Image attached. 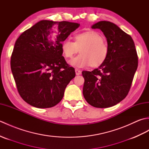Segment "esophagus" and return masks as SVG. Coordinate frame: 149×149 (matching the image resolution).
<instances>
[{
  "label": "esophagus",
  "instance_id": "obj_1",
  "mask_svg": "<svg viewBox=\"0 0 149 149\" xmlns=\"http://www.w3.org/2000/svg\"><path fill=\"white\" fill-rule=\"evenodd\" d=\"M75 74H76L77 75H81V71L80 70H79L77 68H76L75 70Z\"/></svg>",
  "mask_w": 149,
  "mask_h": 149
}]
</instances>
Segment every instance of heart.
Segmentation results:
<instances>
[{"instance_id":"b5f03b06","label":"heart","mask_w":149,"mask_h":149,"mask_svg":"<svg viewBox=\"0 0 149 149\" xmlns=\"http://www.w3.org/2000/svg\"><path fill=\"white\" fill-rule=\"evenodd\" d=\"M79 49L81 54L69 62L74 67L84 68L90 65L97 67L103 64L109 54L108 46L104 41L103 36L92 30L76 34L74 42L65 39L61 43L62 52L66 58H72Z\"/></svg>"}]
</instances>
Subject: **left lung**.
Masks as SVG:
<instances>
[{
  "label": "left lung",
  "mask_w": 149,
  "mask_h": 149,
  "mask_svg": "<svg viewBox=\"0 0 149 149\" xmlns=\"http://www.w3.org/2000/svg\"><path fill=\"white\" fill-rule=\"evenodd\" d=\"M106 36L109 48L106 60L93 71H83V95L91 106L105 108L127 95L136 71L138 58L133 40L116 24L100 21L91 26Z\"/></svg>",
  "instance_id": "1"
}]
</instances>
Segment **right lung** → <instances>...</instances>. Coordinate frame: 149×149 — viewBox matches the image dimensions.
<instances>
[{"mask_svg": "<svg viewBox=\"0 0 149 149\" xmlns=\"http://www.w3.org/2000/svg\"><path fill=\"white\" fill-rule=\"evenodd\" d=\"M79 26L66 21L41 20L18 37L11 68L25 102L38 108H49L62 100L75 72L62 56L61 43Z\"/></svg>", "mask_w": 149, "mask_h": 149, "instance_id": "1", "label": "right lung"}]
</instances>
